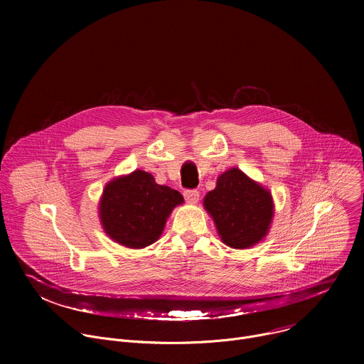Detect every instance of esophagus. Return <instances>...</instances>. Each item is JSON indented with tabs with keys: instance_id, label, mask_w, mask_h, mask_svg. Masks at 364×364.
Wrapping results in <instances>:
<instances>
[{
	"instance_id": "34e87169",
	"label": "esophagus",
	"mask_w": 364,
	"mask_h": 364,
	"mask_svg": "<svg viewBox=\"0 0 364 364\" xmlns=\"http://www.w3.org/2000/svg\"><path fill=\"white\" fill-rule=\"evenodd\" d=\"M198 191L197 190H186L184 191V198L187 203H191V204H196L198 201Z\"/></svg>"
}]
</instances>
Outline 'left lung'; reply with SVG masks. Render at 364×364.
Masks as SVG:
<instances>
[{
  "label": "left lung",
  "mask_w": 364,
  "mask_h": 364,
  "mask_svg": "<svg viewBox=\"0 0 364 364\" xmlns=\"http://www.w3.org/2000/svg\"><path fill=\"white\" fill-rule=\"evenodd\" d=\"M222 242L232 249H249L269 233L275 205L261 183L233 167L218 177L216 188L203 200Z\"/></svg>",
  "instance_id": "obj_1"
}]
</instances>
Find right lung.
<instances>
[{
  "label": "right lung",
  "mask_w": 364,
  "mask_h": 364,
  "mask_svg": "<svg viewBox=\"0 0 364 364\" xmlns=\"http://www.w3.org/2000/svg\"><path fill=\"white\" fill-rule=\"evenodd\" d=\"M183 196L168 186L155 183L142 170L112 178L99 200V220L105 233L129 249H142L157 242L174 207Z\"/></svg>",
  "instance_id": "1"
}]
</instances>
